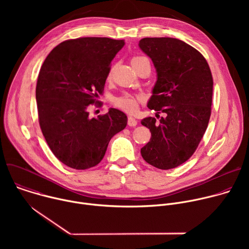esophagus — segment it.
<instances>
[{"instance_id": "1", "label": "esophagus", "mask_w": 249, "mask_h": 249, "mask_svg": "<svg viewBox=\"0 0 249 249\" xmlns=\"http://www.w3.org/2000/svg\"><path fill=\"white\" fill-rule=\"evenodd\" d=\"M137 120L134 118V117H132V116H129L128 117V125L130 126V127H135L136 125H137Z\"/></svg>"}]
</instances>
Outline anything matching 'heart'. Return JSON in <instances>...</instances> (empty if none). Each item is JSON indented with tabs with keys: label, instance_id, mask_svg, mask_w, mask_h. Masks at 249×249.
<instances>
[{
	"label": "heart",
	"instance_id": "1",
	"mask_svg": "<svg viewBox=\"0 0 249 249\" xmlns=\"http://www.w3.org/2000/svg\"><path fill=\"white\" fill-rule=\"evenodd\" d=\"M147 58L143 57V56H136L134 58H132L131 63L132 65L142 61L145 60ZM142 97L139 95H134V94H130V93H126L118 98L115 99V104L116 106H118L119 108L127 111V112H134L137 108H138V104L141 101Z\"/></svg>",
	"mask_w": 249,
	"mask_h": 249
}]
</instances>
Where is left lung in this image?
Instances as JSON below:
<instances>
[{"label":"left lung","mask_w":249,"mask_h":249,"mask_svg":"<svg viewBox=\"0 0 249 249\" xmlns=\"http://www.w3.org/2000/svg\"><path fill=\"white\" fill-rule=\"evenodd\" d=\"M139 47L157 71L148 107L164 113L159 121H141L152 134L141 155L157 168H174L194 154L208 127L214 84L211 70L199 51L179 39L146 37Z\"/></svg>","instance_id":"left-lung-1"}]
</instances>
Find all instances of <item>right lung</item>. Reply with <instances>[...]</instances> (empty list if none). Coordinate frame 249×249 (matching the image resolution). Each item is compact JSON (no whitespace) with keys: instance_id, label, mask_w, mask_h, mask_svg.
Segmentation results:
<instances>
[{"instance_id":"obj_1","label":"right lung","mask_w":249,"mask_h":249,"mask_svg":"<svg viewBox=\"0 0 249 249\" xmlns=\"http://www.w3.org/2000/svg\"><path fill=\"white\" fill-rule=\"evenodd\" d=\"M124 45V40L107 37L66 40L40 69L35 91L39 125L54 156L69 167L98 164L111 138L127 125L126 114L115 108L97 118H89L88 112Z\"/></svg>"}]
</instances>
